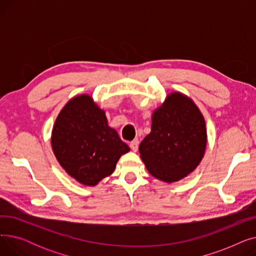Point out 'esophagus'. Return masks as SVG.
Wrapping results in <instances>:
<instances>
[{
	"label": "esophagus",
	"instance_id": "1",
	"mask_svg": "<svg viewBox=\"0 0 256 256\" xmlns=\"http://www.w3.org/2000/svg\"><path fill=\"white\" fill-rule=\"evenodd\" d=\"M138 146H139V140L138 139H135L130 143V147L132 148V150L135 152L138 150Z\"/></svg>",
	"mask_w": 256,
	"mask_h": 256
}]
</instances>
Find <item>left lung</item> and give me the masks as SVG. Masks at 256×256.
Masks as SVG:
<instances>
[{
	"label": "left lung",
	"instance_id": "obj_1",
	"mask_svg": "<svg viewBox=\"0 0 256 256\" xmlns=\"http://www.w3.org/2000/svg\"><path fill=\"white\" fill-rule=\"evenodd\" d=\"M204 117L186 94L174 91L152 115V130L140 143V158L152 176L164 182L188 176L204 156Z\"/></svg>",
	"mask_w": 256,
	"mask_h": 256
}]
</instances>
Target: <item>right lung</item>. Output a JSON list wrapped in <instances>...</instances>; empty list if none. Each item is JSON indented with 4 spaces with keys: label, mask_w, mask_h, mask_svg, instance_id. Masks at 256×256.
Returning a JSON list of instances; mask_svg holds the SVG:
<instances>
[{
    "label": "right lung",
    "mask_w": 256,
    "mask_h": 256,
    "mask_svg": "<svg viewBox=\"0 0 256 256\" xmlns=\"http://www.w3.org/2000/svg\"><path fill=\"white\" fill-rule=\"evenodd\" d=\"M52 150L60 166L78 182L96 186L110 176L130 147L108 124L106 111L89 94L70 98L54 124Z\"/></svg>",
    "instance_id": "obj_1"
}]
</instances>
